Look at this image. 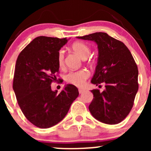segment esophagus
Segmentation results:
<instances>
[{
  "label": "esophagus",
  "instance_id": "34e87169",
  "mask_svg": "<svg viewBox=\"0 0 151 151\" xmlns=\"http://www.w3.org/2000/svg\"><path fill=\"white\" fill-rule=\"evenodd\" d=\"M84 89H79V93H82L83 92H84Z\"/></svg>",
  "mask_w": 151,
  "mask_h": 151
}]
</instances>
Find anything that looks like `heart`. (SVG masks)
Returning <instances> with one entry per match:
<instances>
[{
	"label": "heart",
	"instance_id": "b5f03b06",
	"mask_svg": "<svg viewBox=\"0 0 151 151\" xmlns=\"http://www.w3.org/2000/svg\"><path fill=\"white\" fill-rule=\"evenodd\" d=\"M72 50L80 56L81 58L86 59L88 58L90 53L89 46L86 43L81 42H76L72 45ZM58 64L60 67H62L65 64V51L60 49L58 52L57 57ZM89 77V72L87 70L82 69L77 71H70L65 75V80L67 83L73 84L77 86H81L84 85L85 81Z\"/></svg>",
	"mask_w": 151,
	"mask_h": 151
}]
</instances>
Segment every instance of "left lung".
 <instances>
[{"label": "left lung", "instance_id": "1", "mask_svg": "<svg viewBox=\"0 0 151 151\" xmlns=\"http://www.w3.org/2000/svg\"><path fill=\"white\" fill-rule=\"evenodd\" d=\"M94 41L99 58L91 82L104 83L106 89L91 90L93 98L89 109L98 121L117 124L129 115L138 89V67L130 50L124 42L106 32H95L77 37Z\"/></svg>", "mask_w": 151, "mask_h": 151}]
</instances>
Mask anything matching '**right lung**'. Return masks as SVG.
I'll return each mask as SVG.
<instances>
[{"label": "right lung", "instance_id": "obj_1", "mask_svg": "<svg viewBox=\"0 0 151 151\" xmlns=\"http://www.w3.org/2000/svg\"><path fill=\"white\" fill-rule=\"evenodd\" d=\"M67 42L66 37L40 36L17 59L13 88L18 104L26 119L40 129L60 122L79 96L78 89L72 84H67L59 93L51 89L60 68L58 52Z\"/></svg>", "mask_w": 151, "mask_h": 151}]
</instances>
